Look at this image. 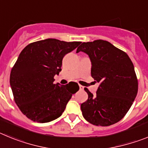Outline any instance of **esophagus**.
Segmentation results:
<instances>
[{"label": "esophagus", "mask_w": 148, "mask_h": 148, "mask_svg": "<svg viewBox=\"0 0 148 148\" xmlns=\"http://www.w3.org/2000/svg\"><path fill=\"white\" fill-rule=\"evenodd\" d=\"M79 88H80V90H84V87L82 85H79Z\"/></svg>", "instance_id": "1"}]
</instances>
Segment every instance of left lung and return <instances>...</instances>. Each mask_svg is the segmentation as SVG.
Listing matches in <instances>:
<instances>
[{
    "label": "left lung",
    "instance_id": "left-lung-1",
    "mask_svg": "<svg viewBox=\"0 0 148 148\" xmlns=\"http://www.w3.org/2000/svg\"><path fill=\"white\" fill-rule=\"evenodd\" d=\"M89 56L91 76L99 83L96 95L84 90L88 99L81 104L82 115L96 126H110L124 118L138 92L134 66L125 52L104 40L84 42L76 53Z\"/></svg>",
    "mask_w": 148,
    "mask_h": 148
}]
</instances>
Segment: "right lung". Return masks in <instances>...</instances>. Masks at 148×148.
<instances>
[{
    "instance_id": "obj_1",
    "label": "right lung",
    "mask_w": 148,
    "mask_h": 148,
    "mask_svg": "<svg viewBox=\"0 0 148 148\" xmlns=\"http://www.w3.org/2000/svg\"><path fill=\"white\" fill-rule=\"evenodd\" d=\"M81 43L48 38L31 43L21 51L12 68L10 82L15 102L27 118L46 123L61 116L79 87L73 82L56 84L54 76L61 71L65 55Z\"/></svg>"
}]
</instances>
